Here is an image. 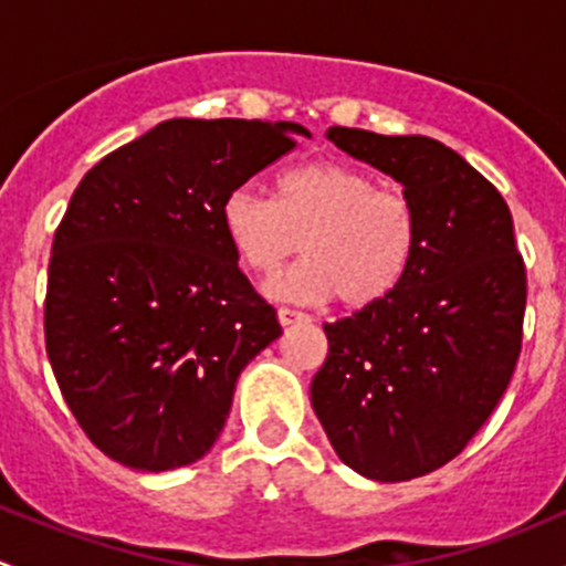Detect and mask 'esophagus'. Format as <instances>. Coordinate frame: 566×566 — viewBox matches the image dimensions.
Masks as SVG:
<instances>
[{"instance_id":"esophagus-1","label":"esophagus","mask_w":566,"mask_h":566,"mask_svg":"<svg viewBox=\"0 0 566 566\" xmlns=\"http://www.w3.org/2000/svg\"><path fill=\"white\" fill-rule=\"evenodd\" d=\"M310 319V315L306 312H298V310H290V306H282L279 310V323L282 325H293V323H306Z\"/></svg>"}]
</instances>
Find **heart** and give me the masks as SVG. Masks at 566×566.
Here are the masks:
<instances>
[{
    "instance_id": "1",
    "label": "heart",
    "mask_w": 566,
    "mask_h": 566,
    "mask_svg": "<svg viewBox=\"0 0 566 566\" xmlns=\"http://www.w3.org/2000/svg\"><path fill=\"white\" fill-rule=\"evenodd\" d=\"M221 230L254 273L271 276L304 247V262L279 273L276 298L317 304L339 295L347 306L384 301L402 282L419 216L408 193L375 182L342 161H312L276 180V199L238 186L221 202Z\"/></svg>"
}]
</instances>
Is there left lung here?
Instances as JSON below:
<instances>
[{
	"label": "left lung",
	"mask_w": 566,
	"mask_h": 566,
	"mask_svg": "<svg viewBox=\"0 0 566 566\" xmlns=\"http://www.w3.org/2000/svg\"><path fill=\"white\" fill-rule=\"evenodd\" d=\"M339 150L402 182L419 247L378 304L325 323L312 408L345 465L405 482L468 447L515 373L526 265L493 182L430 136L328 128Z\"/></svg>",
	"instance_id": "left-lung-1"
}]
</instances>
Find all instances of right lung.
Listing matches in <instances>:
<instances>
[{
    "mask_svg": "<svg viewBox=\"0 0 566 566\" xmlns=\"http://www.w3.org/2000/svg\"><path fill=\"white\" fill-rule=\"evenodd\" d=\"M298 136V123L167 119L73 191L51 247L45 353L106 458L153 473L205 458L241 369L282 334L238 268L221 202Z\"/></svg>",
    "mask_w": 566,
    "mask_h": 566,
    "instance_id": "1",
    "label": "right lung"
}]
</instances>
